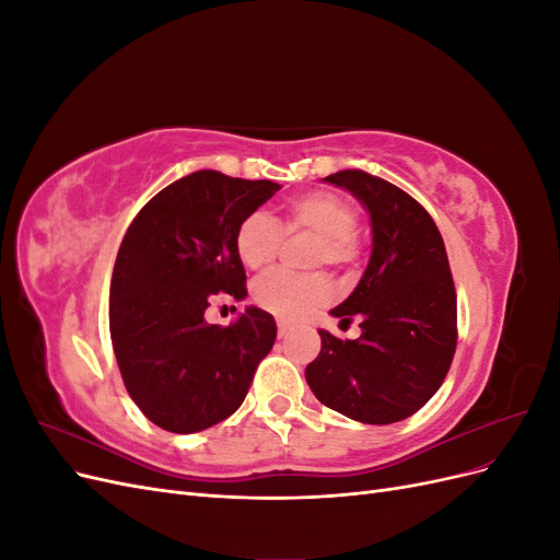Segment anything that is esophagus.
<instances>
[{
  "label": "esophagus",
  "instance_id": "obj_1",
  "mask_svg": "<svg viewBox=\"0 0 560 560\" xmlns=\"http://www.w3.org/2000/svg\"><path fill=\"white\" fill-rule=\"evenodd\" d=\"M287 331H290V322L280 317V319H278V334H280V336H284Z\"/></svg>",
  "mask_w": 560,
  "mask_h": 560
}]
</instances>
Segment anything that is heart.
<instances>
[{"mask_svg": "<svg viewBox=\"0 0 560 560\" xmlns=\"http://www.w3.org/2000/svg\"><path fill=\"white\" fill-rule=\"evenodd\" d=\"M282 231L287 235H315L313 264L350 266L360 259L362 241L358 235V210L334 191H308L284 206ZM282 231L266 212H249L235 231V252L249 270H268L282 247ZM331 299V282L325 273L294 276L273 273L254 287V301L280 317H303L325 306Z\"/></svg>", "mask_w": 560, "mask_h": 560, "instance_id": "1", "label": "heart"}]
</instances>
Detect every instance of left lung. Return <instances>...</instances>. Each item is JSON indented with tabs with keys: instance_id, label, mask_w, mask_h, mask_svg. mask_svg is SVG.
I'll return each instance as SVG.
<instances>
[{
	"instance_id": "8db88e82",
	"label": "left lung",
	"mask_w": 560,
	"mask_h": 560,
	"mask_svg": "<svg viewBox=\"0 0 560 560\" xmlns=\"http://www.w3.org/2000/svg\"><path fill=\"white\" fill-rule=\"evenodd\" d=\"M358 196L374 249L354 292L331 311L362 334L343 341L319 331L306 366L313 395L352 420L389 425L413 416L442 387L457 346V299L446 247L434 219L393 182L364 171L327 177Z\"/></svg>"
}]
</instances>
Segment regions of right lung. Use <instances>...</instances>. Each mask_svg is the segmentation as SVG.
<instances>
[{"label": "right lung", "instance_id": "add662e5", "mask_svg": "<svg viewBox=\"0 0 560 560\" xmlns=\"http://www.w3.org/2000/svg\"><path fill=\"white\" fill-rule=\"evenodd\" d=\"M276 191L270 179L198 171L151 198L124 235L109 292L112 346L128 395L167 432L229 418L276 343V319L259 308L231 327L206 322L212 299L247 296L235 231Z\"/></svg>", "mask_w": 560, "mask_h": 560}]
</instances>
